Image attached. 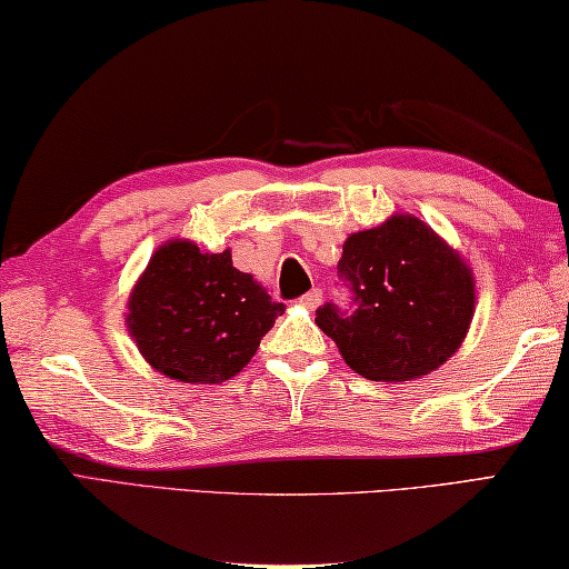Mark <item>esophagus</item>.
Returning a JSON list of instances; mask_svg holds the SVG:
<instances>
[{
  "label": "esophagus",
  "instance_id": "obj_1",
  "mask_svg": "<svg viewBox=\"0 0 569 569\" xmlns=\"http://www.w3.org/2000/svg\"><path fill=\"white\" fill-rule=\"evenodd\" d=\"M300 302L307 307V310H315V307H320V302H322V292L310 290V292L300 297Z\"/></svg>",
  "mask_w": 569,
  "mask_h": 569
}]
</instances>
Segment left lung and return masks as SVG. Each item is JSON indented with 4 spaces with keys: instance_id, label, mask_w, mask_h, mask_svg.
<instances>
[{
    "instance_id": "1",
    "label": "left lung",
    "mask_w": 569,
    "mask_h": 569,
    "mask_svg": "<svg viewBox=\"0 0 569 569\" xmlns=\"http://www.w3.org/2000/svg\"><path fill=\"white\" fill-rule=\"evenodd\" d=\"M340 274L352 287V315L318 310L342 360L368 380L406 383L441 368L467 338L477 279L467 259L413 213L356 231L342 244Z\"/></svg>"
}]
</instances>
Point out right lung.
I'll return each instance as SVG.
<instances>
[{"label":"right lung","mask_w":569,"mask_h":569,"mask_svg":"<svg viewBox=\"0 0 569 569\" xmlns=\"http://www.w3.org/2000/svg\"><path fill=\"white\" fill-rule=\"evenodd\" d=\"M282 302L254 274L191 239L158 247L128 297L126 325L143 360L179 383H223L254 358Z\"/></svg>","instance_id":"add662e5"}]
</instances>
